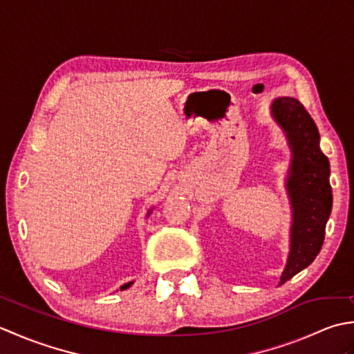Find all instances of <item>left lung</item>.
I'll return each mask as SVG.
<instances>
[{
    "label": "left lung",
    "mask_w": 354,
    "mask_h": 354,
    "mask_svg": "<svg viewBox=\"0 0 354 354\" xmlns=\"http://www.w3.org/2000/svg\"><path fill=\"white\" fill-rule=\"evenodd\" d=\"M272 115L284 129L293 152L288 190L293 209L290 254L280 284L307 268L324 243L332 212L328 158L319 149V132L309 112L292 97L272 103Z\"/></svg>",
    "instance_id": "left-lung-1"
}]
</instances>
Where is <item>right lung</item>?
<instances>
[{
    "instance_id": "obj_1",
    "label": "right lung",
    "mask_w": 354,
    "mask_h": 354,
    "mask_svg": "<svg viewBox=\"0 0 354 354\" xmlns=\"http://www.w3.org/2000/svg\"><path fill=\"white\" fill-rule=\"evenodd\" d=\"M131 284H132V281H131V283H126V284H123V286H122V290H123V289H127V288H131Z\"/></svg>"
}]
</instances>
